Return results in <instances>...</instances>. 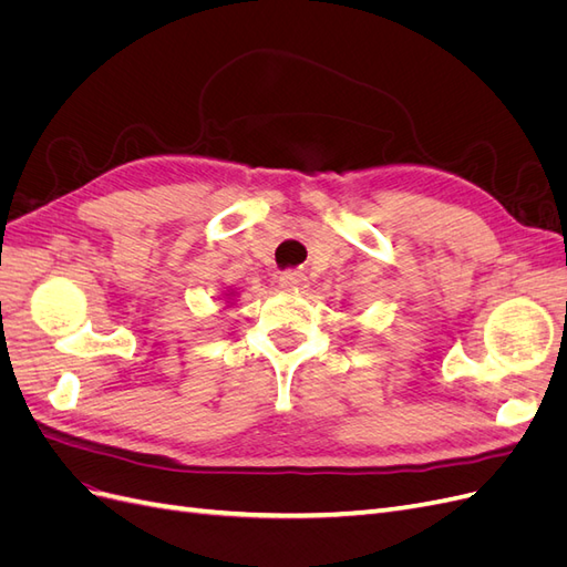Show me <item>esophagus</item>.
<instances>
[{
  "label": "esophagus",
  "instance_id": "34e87169",
  "mask_svg": "<svg viewBox=\"0 0 567 567\" xmlns=\"http://www.w3.org/2000/svg\"><path fill=\"white\" fill-rule=\"evenodd\" d=\"M279 281H281V286L284 288H300V286H305V274L302 271H296V269H290V271H284L281 277H279Z\"/></svg>",
  "mask_w": 567,
  "mask_h": 567
}]
</instances>
